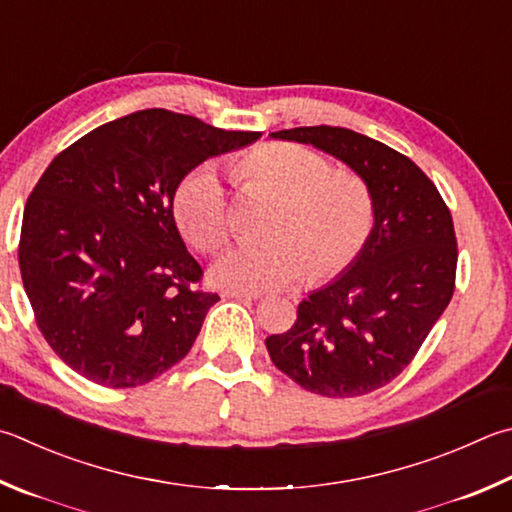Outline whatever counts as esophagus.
<instances>
[{
    "instance_id": "34e87169",
    "label": "esophagus",
    "mask_w": 512,
    "mask_h": 512,
    "mask_svg": "<svg viewBox=\"0 0 512 512\" xmlns=\"http://www.w3.org/2000/svg\"><path fill=\"white\" fill-rule=\"evenodd\" d=\"M221 295L232 297V300H241V302H253V300H259V297H262V293H257V291H239V288H226V291Z\"/></svg>"
}]
</instances>
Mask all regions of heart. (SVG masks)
I'll list each match as a JSON object with an SVG mask.
<instances>
[{
	"mask_svg": "<svg viewBox=\"0 0 512 512\" xmlns=\"http://www.w3.org/2000/svg\"><path fill=\"white\" fill-rule=\"evenodd\" d=\"M232 179L246 192L275 199L266 217L264 244L230 250L215 268L219 282L264 291L302 280H336L356 262L376 224L369 183L313 147L264 143L232 161ZM174 219L201 253H219L235 232V217L212 165H199L179 183Z\"/></svg>",
	"mask_w": 512,
	"mask_h": 512,
	"instance_id": "heart-1",
	"label": "heart"
}]
</instances>
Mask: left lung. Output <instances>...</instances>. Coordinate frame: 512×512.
<instances>
[{"label":"left lung","mask_w":512,"mask_h":512,"mask_svg":"<svg viewBox=\"0 0 512 512\" xmlns=\"http://www.w3.org/2000/svg\"><path fill=\"white\" fill-rule=\"evenodd\" d=\"M345 161L369 183L376 224L338 280L297 306V320L266 338L275 367L313 394L365 396L410 365L452 300L457 235L436 185L405 154L345 127L271 134Z\"/></svg>","instance_id":"1"}]
</instances>
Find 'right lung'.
<instances>
[{
	"label": "right lung",
	"instance_id": "obj_1",
	"mask_svg": "<svg viewBox=\"0 0 512 512\" xmlns=\"http://www.w3.org/2000/svg\"><path fill=\"white\" fill-rule=\"evenodd\" d=\"M194 116L143 109L62 150L35 183L20 273L37 329L102 387H138L188 356L217 293L176 230L172 199L210 156L257 141Z\"/></svg>",
	"mask_w": 512,
	"mask_h": 512
}]
</instances>
